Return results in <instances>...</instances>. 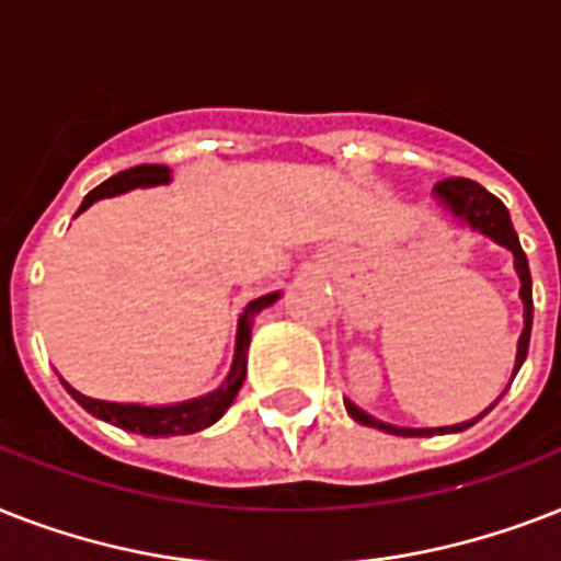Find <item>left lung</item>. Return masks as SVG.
Listing matches in <instances>:
<instances>
[{
  "instance_id": "1",
  "label": "left lung",
  "mask_w": 561,
  "mask_h": 561,
  "mask_svg": "<svg viewBox=\"0 0 561 561\" xmlns=\"http://www.w3.org/2000/svg\"><path fill=\"white\" fill-rule=\"evenodd\" d=\"M435 195V202L449 213V216L458 221L461 227H470L476 233L486 236V239H493L495 244H502L513 253V267L518 273V282H522V288H518V296H522V305H525V328H522V336H518V348H516V366H513V377L518 375V368L525 363L527 357V345H530V328H533V282H530V267H527V256L522 244H518V236L513 230V221H510V213L493 193H486L484 186L470 181V178H446L440 184H435L432 190ZM513 377H510V383H513ZM504 394V391H502ZM499 394V400H502ZM495 400V403H499ZM493 403V407H495ZM490 407V409H493ZM345 409L352 414L354 421L363 423V426H375L380 432H389V435H403V438H430V435H446V432H463L470 430L472 423H478L484 417L490 409L472 417V421L455 423V426H438V430H414V426H394V423L377 421L375 414L363 412L357 403L345 398Z\"/></svg>"
}]
</instances>
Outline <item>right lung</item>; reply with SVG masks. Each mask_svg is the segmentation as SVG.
Here are the masks:
<instances>
[{
  "instance_id": "right-lung-1",
  "label": "right lung",
  "mask_w": 561,
  "mask_h": 561,
  "mask_svg": "<svg viewBox=\"0 0 561 561\" xmlns=\"http://www.w3.org/2000/svg\"><path fill=\"white\" fill-rule=\"evenodd\" d=\"M172 181L170 167H161V163H140V167H131L126 172H117L108 181L91 190L83 198L77 216L89 209L91 204L100 202V198H115V195L129 193V190H147V186H163ZM279 290L273 294L259 296L253 302L244 305V311L239 317V328H236V352H233V366L227 371L225 383L218 389L207 391L202 398L181 400V403H163V407H147V403H115V400H98L89 398L83 391H77L75 386L66 383L59 377V383L66 386V391L80 403L89 414H94L98 421H106L117 430L138 432V435H147V438H170V435H193V432H202L207 426L221 417V414L230 409V403L239 394L241 383H244V375H248V348H250V331H253V320H256L259 311L271 308L276 299H279Z\"/></svg>"
}]
</instances>
